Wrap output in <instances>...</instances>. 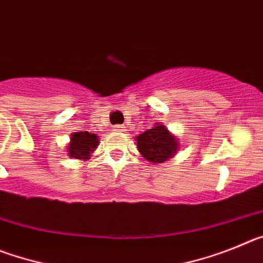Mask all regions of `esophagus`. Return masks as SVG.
I'll return each mask as SVG.
<instances>
[{"label":"esophagus","instance_id":"obj_1","mask_svg":"<svg viewBox=\"0 0 263 263\" xmlns=\"http://www.w3.org/2000/svg\"><path fill=\"white\" fill-rule=\"evenodd\" d=\"M113 130H115V132H124L125 127L121 126V125H115V126H113Z\"/></svg>","mask_w":263,"mask_h":263}]
</instances>
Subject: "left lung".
<instances>
[{
    "instance_id": "obj_1",
    "label": "left lung",
    "mask_w": 263,
    "mask_h": 263,
    "mask_svg": "<svg viewBox=\"0 0 263 263\" xmlns=\"http://www.w3.org/2000/svg\"><path fill=\"white\" fill-rule=\"evenodd\" d=\"M138 152L152 163H163L176 155L180 141L164 125L155 124L152 129L146 130L136 137Z\"/></svg>"
}]
</instances>
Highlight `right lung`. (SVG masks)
<instances>
[{
  "mask_svg": "<svg viewBox=\"0 0 263 263\" xmlns=\"http://www.w3.org/2000/svg\"><path fill=\"white\" fill-rule=\"evenodd\" d=\"M99 145L100 138L96 134L88 132H76L69 137L67 155L79 160H87Z\"/></svg>",
  "mask_w": 263,
  "mask_h": 263,
  "instance_id": "right-lung-1",
  "label": "right lung"
}]
</instances>
